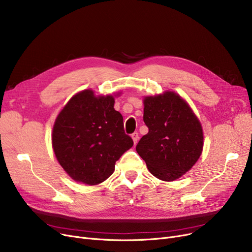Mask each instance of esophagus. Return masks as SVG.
<instances>
[{"label":"esophagus","mask_w":252,"mask_h":252,"mask_svg":"<svg viewBox=\"0 0 252 252\" xmlns=\"http://www.w3.org/2000/svg\"><path fill=\"white\" fill-rule=\"evenodd\" d=\"M131 139H133V141H134V143H135V145L138 143V141H139V135H138V133H134L133 135H131Z\"/></svg>","instance_id":"obj_1"}]
</instances>
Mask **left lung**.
<instances>
[{
  "mask_svg": "<svg viewBox=\"0 0 252 252\" xmlns=\"http://www.w3.org/2000/svg\"><path fill=\"white\" fill-rule=\"evenodd\" d=\"M144 123L149 128L136 150L150 173L173 182L192 168L203 150L199 119L188 102L174 91L144 96Z\"/></svg>",
  "mask_w": 252,
  "mask_h": 252,
  "instance_id": "obj_1",
  "label": "left lung"
}]
</instances>
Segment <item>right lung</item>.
I'll use <instances>...</instances> for the list:
<instances>
[{
    "mask_svg": "<svg viewBox=\"0 0 252 252\" xmlns=\"http://www.w3.org/2000/svg\"><path fill=\"white\" fill-rule=\"evenodd\" d=\"M87 89L74 94L58 113L52 147L59 164L72 180L90 186L107 180L115 162L133 147L126 135L123 115L114 109L115 97Z\"/></svg>",
    "mask_w": 252,
    "mask_h": 252,
    "instance_id": "right-lung-1",
    "label": "right lung"
}]
</instances>
